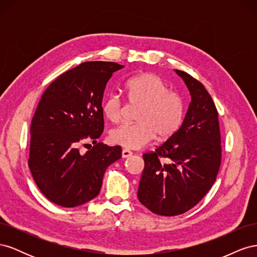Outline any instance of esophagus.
Segmentation results:
<instances>
[{"label": "esophagus", "mask_w": 257, "mask_h": 257, "mask_svg": "<svg viewBox=\"0 0 257 257\" xmlns=\"http://www.w3.org/2000/svg\"><path fill=\"white\" fill-rule=\"evenodd\" d=\"M132 154H133V152L127 150V149L122 150V158H123V159H127V158L132 157Z\"/></svg>", "instance_id": "1"}]
</instances>
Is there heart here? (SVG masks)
<instances>
[{
    "label": "heart",
    "instance_id": "1",
    "mask_svg": "<svg viewBox=\"0 0 257 257\" xmlns=\"http://www.w3.org/2000/svg\"><path fill=\"white\" fill-rule=\"evenodd\" d=\"M125 90L131 104L141 105L136 114L138 122L113 128L109 134L112 144L126 149H141L158 134L160 138H168L181 126L183 100L178 93L169 90L160 76L153 73L136 75L125 82ZM102 110L110 122L118 123L124 110L123 100L111 93L104 99Z\"/></svg>",
    "mask_w": 257,
    "mask_h": 257
}]
</instances>
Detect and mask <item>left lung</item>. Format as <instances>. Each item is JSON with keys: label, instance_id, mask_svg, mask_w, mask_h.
<instances>
[{"label": "left lung", "instance_id": "8db88e82", "mask_svg": "<svg viewBox=\"0 0 257 257\" xmlns=\"http://www.w3.org/2000/svg\"><path fill=\"white\" fill-rule=\"evenodd\" d=\"M191 94L182 125L155 151L145 153L137 197L155 214L174 216L196 206L211 189L221 165V133L204 84L176 69ZM165 159V161H161Z\"/></svg>", "mask_w": 257, "mask_h": 257}]
</instances>
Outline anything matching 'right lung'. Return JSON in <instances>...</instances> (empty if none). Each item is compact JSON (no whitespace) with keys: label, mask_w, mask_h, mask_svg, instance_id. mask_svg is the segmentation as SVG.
I'll return each instance as SVG.
<instances>
[{"label":"right lung","mask_w":257,"mask_h":257,"mask_svg":"<svg viewBox=\"0 0 257 257\" xmlns=\"http://www.w3.org/2000/svg\"><path fill=\"white\" fill-rule=\"evenodd\" d=\"M114 62H84L53 80L31 122L29 167L38 189L53 204L73 208L96 197L106 168L121 158V147L96 143L104 131L106 84L123 68ZM95 146L80 155L78 146Z\"/></svg>","instance_id":"right-lung-1"}]
</instances>
